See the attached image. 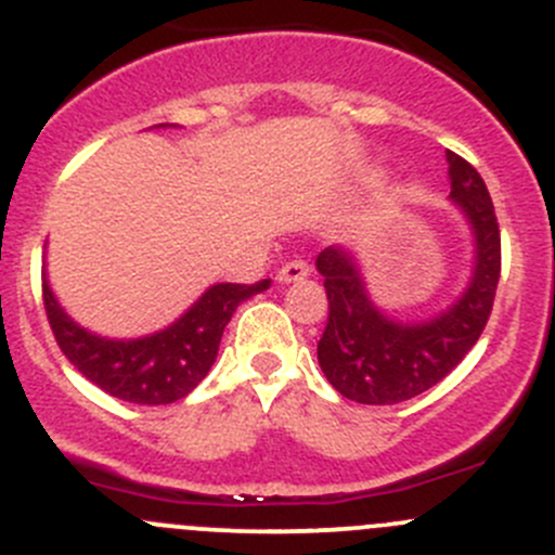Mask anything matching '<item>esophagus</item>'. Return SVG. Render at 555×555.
Here are the masks:
<instances>
[{
    "label": "esophagus",
    "instance_id": "esophagus-1",
    "mask_svg": "<svg viewBox=\"0 0 555 555\" xmlns=\"http://www.w3.org/2000/svg\"><path fill=\"white\" fill-rule=\"evenodd\" d=\"M309 276V262L306 260H289L284 262L282 268H279L276 279L282 284H293V282H300V279Z\"/></svg>",
    "mask_w": 555,
    "mask_h": 555
}]
</instances>
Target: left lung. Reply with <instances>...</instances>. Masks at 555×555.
I'll return each instance as SVG.
<instances>
[{"mask_svg": "<svg viewBox=\"0 0 555 555\" xmlns=\"http://www.w3.org/2000/svg\"><path fill=\"white\" fill-rule=\"evenodd\" d=\"M450 197L475 233V271L464 295L442 314L396 322L365 293L352 251L327 246L317 255L325 279L327 325L317 344L322 374L358 403H401L442 382L477 344L491 317L502 273V235L486 181L459 154L448 152Z\"/></svg>", "mask_w": 555, "mask_h": 555, "instance_id": "obj_1", "label": "left lung"}]
</instances>
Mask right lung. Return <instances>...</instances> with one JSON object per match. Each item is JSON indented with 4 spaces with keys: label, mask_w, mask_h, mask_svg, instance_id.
Instances as JSON below:
<instances>
[{
    "label": "right lung",
    "mask_w": 555,
    "mask_h": 555,
    "mask_svg": "<svg viewBox=\"0 0 555 555\" xmlns=\"http://www.w3.org/2000/svg\"><path fill=\"white\" fill-rule=\"evenodd\" d=\"M168 127V124H157ZM257 284H214L173 325L143 338H105L69 320L42 273V300L59 349L89 382L129 403H173L195 390L217 360L224 325L241 300L268 289Z\"/></svg>",
    "instance_id": "add662e5"
}]
</instances>
